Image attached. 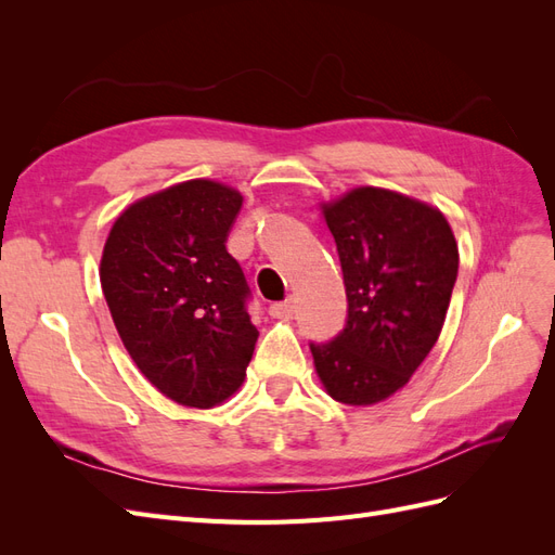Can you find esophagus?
Here are the masks:
<instances>
[{
    "instance_id": "34e87169",
    "label": "esophagus",
    "mask_w": 555,
    "mask_h": 555,
    "mask_svg": "<svg viewBox=\"0 0 555 555\" xmlns=\"http://www.w3.org/2000/svg\"><path fill=\"white\" fill-rule=\"evenodd\" d=\"M294 312H296V306H294L292 298L282 300V304H273L271 308H268V314L275 317V319H292Z\"/></svg>"
}]
</instances>
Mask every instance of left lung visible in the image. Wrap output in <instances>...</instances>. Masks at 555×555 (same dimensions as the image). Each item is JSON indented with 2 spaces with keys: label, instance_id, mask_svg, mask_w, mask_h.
I'll return each instance as SVG.
<instances>
[{
  "label": "left lung",
  "instance_id": "1",
  "mask_svg": "<svg viewBox=\"0 0 555 555\" xmlns=\"http://www.w3.org/2000/svg\"><path fill=\"white\" fill-rule=\"evenodd\" d=\"M347 292L338 338L310 345L324 391L377 405L410 382L438 343L459 275V243L440 208L384 188L319 204Z\"/></svg>",
  "mask_w": 555,
  "mask_h": 555
}]
</instances>
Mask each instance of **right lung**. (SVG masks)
<instances>
[{
    "label": "right lung",
    "mask_w": 555,
    "mask_h": 555,
    "mask_svg": "<svg viewBox=\"0 0 555 555\" xmlns=\"http://www.w3.org/2000/svg\"><path fill=\"white\" fill-rule=\"evenodd\" d=\"M243 194L194 178L147 194L113 222L99 280L129 357L159 393L210 410L241 389L259 331L227 251Z\"/></svg>",
    "instance_id": "obj_1"
}]
</instances>
